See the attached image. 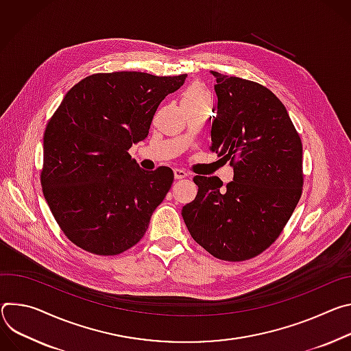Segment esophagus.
<instances>
[{
  "label": "esophagus",
  "instance_id": "34e87169",
  "mask_svg": "<svg viewBox=\"0 0 351 351\" xmlns=\"http://www.w3.org/2000/svg\"><path fill=\"white\" fill-rule=\"evenodd\" d=\"M174 177H176V180H182V178L189 177V173H186L185 170H181V169H176L174 170Z\"/></svg>",
  "mask_w": 351,
  "mask_h": 351
}]
</instances>
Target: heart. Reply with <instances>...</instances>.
Masks as SVG:
<instances>
[{"mask_svg": "<svg viewBox=\"0 0 351 351\" xmlns=\"http://www.w3.org/2000/svg\"><path fill=\"white\" fill-rule=\"evenodd\" d=\"M182 106H212V93L202 84L191 85L182 95Z\"/></svg>", "mask_w": 351, "mask_h": 351, "instance_id": "1", "label": "heart"}]
</instances>
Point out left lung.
<instances>
[{
	"instance_id": "obj_1",
	"label": "left lung",
	"mask_w": 351,
	"mask_h": 351,
	"mask_svg": "<svg viewBox=\"0 0 351 351\" xmlns=\"http://www.w3.org/2000/svg\"><path fill=\"white\" fill-rule=\"evenodd\" d=\"M217 114L210 150L234 180L195 176L198 195L182 208L189 234L217 259L241 262L276 241L302 193V143L285 104L267 88L212 71Z\"/></svg>"
}]
</instances>
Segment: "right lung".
<instances>
[{
    "instance_id": "obj_1",
    "label": "right lung",
    "mask_w": 351,
    "mask_h": 351,
    "mask_svg": "<svg viewBox=\"0 0 351 351\" xmlns=\"http://www.w3.org/2000/svg\"><path fill=\"white\" fill-rule=\"evenodd\" d=\"M186 73H93L72 86L43 138V195L65 237L90 254L119 255L145 236L166 198L169 167L142 170L128 153Z\"/></svg>"
}]
</instances>
